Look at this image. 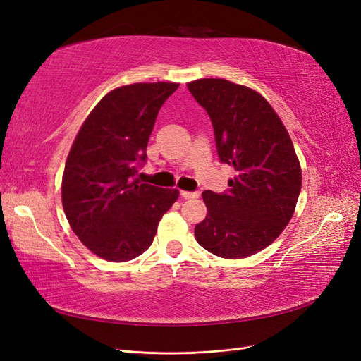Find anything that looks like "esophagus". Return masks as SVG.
Instances as JSON below:
<instances>
[{
    "label": "esophagus",
    "mask_w": 361,
    "mask_h": 361,
    "mask_svg": "<svg viewBox=\"0 0 361 361\" xmlns=\"http://www.w3.org/2000/svg\"><path fill=\"white\" fill-rule=\"evenodd\" d=\"M180 197L183 199H195L199 197V192H194V191H180Z\"/></svg>",
    "instance_id": "obj_1"
}]
</instances>
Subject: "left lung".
Wrapping results in <instances>:
<instances>
[{
	"instance_id": "left-lung-1",
	"label": "left lung",
	"mask_w": 361,
	"mask_h": 361,
	"mask_svg": "<svg viewBox=\"0 0 361 361\" xmlns=\"http://www.w3.org/2000/svg\"><path fill=\"white\" fill-rule=\"evenodd\" d=\"M212 120L216 152L235 170L228 191L202 194L207 215L197 243L224 259L267 248L285 231L301 191V166L288 129L264 96L221 78L187 84Z\"/></svg>"
}]
</instances>
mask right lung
<instances>
[{
    "mask_svg": "<svg viewBox=\"0 0 361 361\" xmlns=\"http://www.w3.org/2000/svg\"><path fill=\"white\" fill-rule=\"evenodd\" d=\"M176 82L117 87L81 125L64 166L61 202L73 233L96 256L126 262L152 245L179 191L141 183L138 164Z\"/></svg>",
    "mask_w": 361,
    "mask_h": 361,
    "instance_id": "obj_1",
    "label": "right lung"
}]
</instances>
